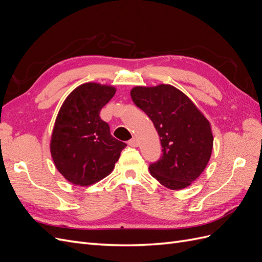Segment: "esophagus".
<instances>
[{
  "instance_id": "esophagus-1",
  "label": "esophagus",
  "mask_w": 262,
  "mask_h": 262,
  "mask_svg": "<svg viewBox=\"0 0 262 262\" xmlns=\"http://www.w3.org/2000/svg\"><path fill=\"white\" fill-rule=\"evenodd\" d=\"M128 144L130 145V146H132V147H137L138 145H139V141L137 140V139H131L129 142H128Z\"/></svg>"
}]
</instances>
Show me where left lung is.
Returning a JSON list of instances; mask_svg holds the SVG:
<instances>
[{
	"label": "left lung",
	"mask_w": 262,
	"mask_h": 262,
	"mask_svg": "<svg viewBox=\"0 0 262 262\" xmlns=\"http://www.w3.org/2000/svg\"><path fill=\"white\" fill-rule=\"evenodd\" d=\"M131 98L153 121L161 139L163 154L149 164L150 175L171 190L190 186L207 167L212 153L213 136L207 118L171 85L134 87Z\"/></svg>",
	"instance_id": "8db88e82"
}]
</instances>
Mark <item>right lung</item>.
I'll return each instance as SVG.
<instances>
[{"mask_svg":"<svg viewBox=\"0 0 262 262\" xmlns=\"http://www.w3.org/2000/svg\"><path fill=\"white\" fill-rule=\"evenodd\" d=\"M115 93L112 86L83 84L67 97L55 119L51 155L55 167L74 185L89 186L108 176L126 146L99 117Z\"/></svg>","mask_w":262,"mask_h":262,"instance_id":"right-lung-1","label":"right lung"}]
</instances>
